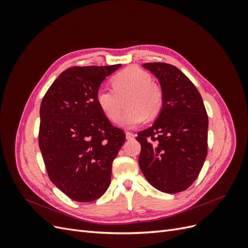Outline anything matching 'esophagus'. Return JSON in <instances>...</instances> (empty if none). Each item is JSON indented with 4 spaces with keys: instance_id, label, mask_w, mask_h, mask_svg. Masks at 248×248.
<instances>
[{
    "instance_id": "1",
    "label": "esophagus",
    "mask_w": 248,
    "mask_h": 248,
    "mask_svg": "<svg viewBox=\"0 0 248 248\" xmlns=\"http://www.w3.org/2000/svg\"><path fill=\"white\" fill-rule=\"evenodd\" d=\"M126 139L127 140H132V139H134V134L132 133V132H129V131H126Z\"/></svg>"
}]
</instances>
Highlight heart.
Masks as SVG:
<instances>
[{
	"label": "heart",
	"mask_w": 248,
	"mask_h": 248,
	"mask_svg": "<svg viewBox=\"0 0 248 248\" xmlns=\"http://www.w3.org/2000/svg\"><path fill=\"white\" fill-rule=\"evenodd\" d=\"M150 73L139 67H128L112 78L114 91L100 88L96 93V103L108 120L116 122L121 110V100H125L127 109L120 117L119 124L125 128H133L148 118H154L162 108L161 89L151 81Z\"/></svg>",
	"instance_id": "heart-1"
}]
</instances>
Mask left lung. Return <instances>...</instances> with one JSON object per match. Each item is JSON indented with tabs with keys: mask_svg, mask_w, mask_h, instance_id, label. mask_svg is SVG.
Returning <instances> with one entry per match:
<instances>
[{
	"mask_svg": "<svg viewBox=\"0 0 248 248\" xmlns=\"http://www.w3.org/2000/svg\"><path fill=\"white\" fill-rule=\"evenodd\" d=\"M158 79L162 108L155 122L139 132L140 168L148 182L167 193L196 181L207 156L208 116L198 89L177 67L142 64Z\"/></svg>",
	"mask_w": 248,
	"mask_h": 248,
	"instance_id": "1",
	"label": "left lung"
}]
</instances>
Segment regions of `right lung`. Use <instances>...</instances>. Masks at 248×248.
<instances>
[{"label":"right lung","instance_id":"obj_1","mask_svg":"<svg viewBox=\"0 0 248 248\" xmlns=\"http://www.w3.org/2000/svg\"><path fill=\"white\" fill-rule=\"evenodd\" d=\"M120 67H71L42 99L39 148L44 164L50 181L73 201H95L110 184L111 164L125 133L103 115L96 93Z\"/></svg>","mask_w":248,"mask_h":248}]
</instances>
